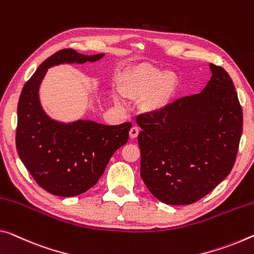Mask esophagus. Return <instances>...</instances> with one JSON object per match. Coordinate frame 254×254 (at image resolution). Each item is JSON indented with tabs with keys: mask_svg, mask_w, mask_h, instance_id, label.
<instances>
[{
	"mask_svg": "<svg viewBox=\"0 0 254 254\" xmlns=\"http://www.w3.org/2000/svg\"><path fill=\"white\" fill-rule=\"evenodd\" d=\"M138 132H139V128H138V127H136V126L131 127V128H130V130H129V136H130V138H136V137H137Z\"/></svg>",
	"mask_w": 254,
	"mask_h": 254,
	"instance_id": "1",
	"label": "esophagus"
}]
</instances>
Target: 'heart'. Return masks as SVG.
<instances>
[{"label": "heart", "instance_id": "heart-1", "mask_svg": "<svg viewBox=\"0 0 254 254\" xmlns=\"http://www.w3.org/2000/svg\"><path fill=\"white\" fill-rule=\"evenodd\" d=\"M178 78L173 71H162L149 64L128 68L119 77V91L131 100H143L149 111L161 110L173 100L178 88ZM117 103L122 102L118 93L114 94Z\"/></svg>", "mask_w": 254, "mask_h": 254}]
</instances>
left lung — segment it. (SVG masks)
<instances>
[{
  "label": "left lung",
  "instance_id": "obj_1",
  "mask_svg": "<svg viewBox=\"0 0 254 254\" xmlns=\"http://www.w3.org/2000/svg\"><path fill=\"white\" fill-rule=\"evenodd\" d=\"M203 91L161 110L139 115L136 123L140 177L159 201L192 204L231 173L243 130V112L232 78L210 64Z\"/></svg>",
  "mask_w": 254,
  "mask_h": 254
}]
</instances>
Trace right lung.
Here are the masks:
<instances>
[{"label": "right lung", "mask_w": 254, "mask_h": 254, "mask_svg": "<svg viewBox=\"0 0 254 254\" xmlns=\"http://www.w3.org/2000/svg\"><path fill=\"white\" fill-rule=\"evenodd\" d=\"M103 56H85L72 49L58 51L37 68L19 97L18 154L35 182L58 196H75L94 186L112 154L127 143L131 124L107 126L91 120L56 122L43 111L38 89L53 65L94 62Z\"/></svg>", "instance_id": "right-lung-1"}]
</instances>
